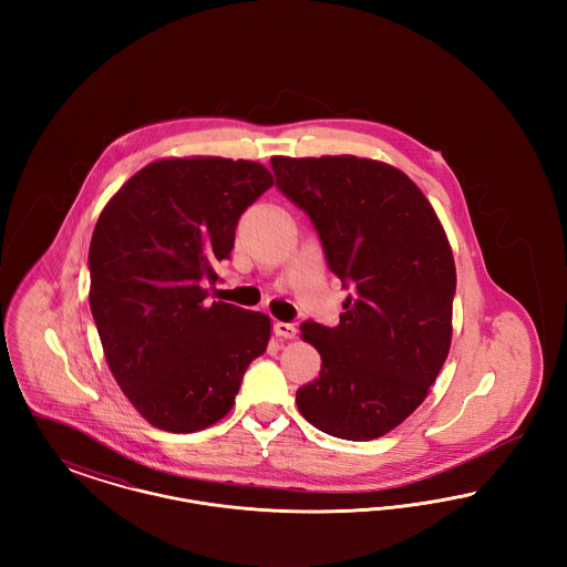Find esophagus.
<instances>
[{"label":"esophagus","mask_w":567,"mask_h":567,"mask_svg":"<svg viewBox=\"0 0 567 567\" xmlns=\"http://www.w3.org/2000/svg\"><path fill=\"white\" fill-rule=\"evenodd\" d=\"M274 333H276L278 338L291 340V338H296L297 336V327L293 323H282V321H278V323H274Z\"/></svg>","instance_id":"esophagus-1"}]
</instances>
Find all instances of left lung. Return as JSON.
Instances as JSON below:
<instances>
[{
  "mask_svg": "<svg viewBox=\"0 0 567 567\" xmlns=\"http://www.w3.org/2000/svg\"><path fill=\"white\" fill-rule=\"evenodd\" d=\"M276 187L310 216L324 259L351 296L336 327L306 321L319 378L296 393L301 416L368 442L423 404L453 338L455 259L432 204L389 163L271 157Z\"/></svg>",
  "mask_w": 567,
  "mask_h": 567,
  "instance_id": "8db88e82",
  "label": "left lung"
}]
</instances>
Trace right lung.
<instances>
[{
  "label": "right lung",
  "instance_id": "1",
  "mask_svg": "<svg viewBox=\"0 0 567 567\" xmlns=\"http://www.w3.org/2000/svg\"><path fill=\"white\" fill-rule=\"evenodd\" d=\"M274 185L261 163H148L106 204L91 246L89 303L110 372L163 432L220 421L270 342V317L206 303L244 210Z\"/></svg>",
  "mask_w": 567,
  "mask_h": 567
}]
</instances>
